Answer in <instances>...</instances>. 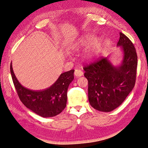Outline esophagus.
I'll return each mask as SVG.
<instances>
[{
  "label": "esophagus",
  "mask_w": 148,
  "mask_h": 148,
  "mask_svg": "<svg viewBox=\"0 0 148 148\" xmlns=\"http://www.w3.org/2000/svg\"><path fill=\"white\" fill-rule=\"evenodd\" d=\"M74 74H75V75L77 77H81V76H83V72L82 71L81 69H76L75 70Z\"/></svg>",
  "instance_id": "obj_1"
}]
</instances>
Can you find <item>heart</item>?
<instances>
[{
    "mask_svg": "<svg viewBox=\"0 0 148 148\" xmlns=\"http://www.w3.org/2000/svg\"><path fill=\"white\" fill-rule=\"evenodd\" d=\"M90 40H91V38L89 37V36H85V37L83 38L82 39L79 40V42H77L76 44L73 45V49H74V50H77V49L85 46L86 45H87L88 43L90 42ZM100 45H101V42H100L99 40H95L92 43L91 51H90V53H92L93 51H95V49H97L98 47L100 46Z\"/></svg>",
    "mask_w": 148,
    "mask_h": 148,
    "instance_id": "b5f03b06",
    "label": "heart"
}]
</instances>
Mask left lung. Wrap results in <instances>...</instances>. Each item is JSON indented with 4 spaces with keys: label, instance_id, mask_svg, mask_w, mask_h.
Returning a JSON list of instances; mask_svg holds the SVG:
<instances>
[{
    "label": "left lung",
    "instance_id": "obj_1",
    "mask_svg": "<svg viewBox=\"0 0 148 148\" xmlns=\"http://www.w3.org/2000/svg\"><path fill=\"white\" fill-rule=\"evenodd\" d=\"M117 46L122 47L124 55L119 66H114L107 58H100L83 68L88 80L89 103L101 112L119 107L135 85L138 56L134 44L120 32Z\"/></svg>",
    "mask_w": 148,
    "mask_h": 148
}]
</instances>
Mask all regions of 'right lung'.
<instances>
[{
  "label": "right lung",
  "mask_w": 148,
  "mask_h": 148,
  "mask_svg": "<svg viewBox=\"0 0 148 148\" xmlns=\"http://www.w3.org/2000/svg\"><path fill=\"white\" fill-rule=\"evenodd\" d=\"M72 69L60 75L51 87L42 90H32L24 87L14 73L12 62L10 73L17 94L22 103L27 108L44 118L59 114L66 106L67 92L69 84L74 79Z\"/></svg>",
  "instance_id": "add662e5"
}]
</instances>
